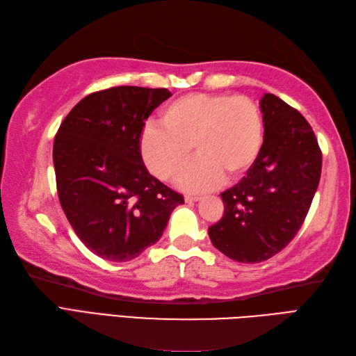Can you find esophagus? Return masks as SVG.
<instances>
[{
	"instance_id": "1",
	"label": "esophagus",
	"mask_w": 356,
	"mask_h": 356,
	"mask_svg": "<svg viewBox=\"0 0 356 356\" xmlns=\"http://www.w3.org/2000/svg\"><path fill=\"white\" fill-rule=\"evenodd\" d=\"M186 202H196L201 200V196H196V195H186Z\"/></svg>"
}]
</instances>
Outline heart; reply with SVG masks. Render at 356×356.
Masks as SVG:
<instances>
[{
	"instance_id": "obj_1",
	"label": "heart",
	"mask_w": 356,
	"mask_h": 356,
	"mask_svg": "<svg viewBox=\"0 0 356 356\" xmlns=\"http://www.w3.org/2000/svg\"><path fill=\"white\" fill-rule=\"evenodd\" d=\"M264 141V120L250 97L195 92L170 102L160 123L141 132L140 152L147 169L164 181L175 178L192 156L198 158L178 178L191 192L236 179L256 161Z\"/></svg>"
}]
</instances>
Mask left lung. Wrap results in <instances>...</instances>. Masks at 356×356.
Here are the masks:
<instances>
[{
    "label": "left lung",
    "instance_id": "1",
    "mask_svg": "<svg viewBox=\"0 0 356 356\" xmlns=\"http://www.w3.org/2000/svg\"><path fill=\"white\" fill-rule=\"evenodd\" d=\"M264 143L238 184L220 193L224 216L209 227L211 243L241 264H259L294 239L321 175L311 124L274 94L260 100Z\"/></svg>",
    "mask_w": 356,
    "mask_h": 356
}]
</instances>
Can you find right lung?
Returning <instances> with one entry per match:
<instances>
[{
	"label": "right lung",
	"instance_id": "right-lung-1",
	"mask_svg": "<svg viewBox=\"0 0 356 356\" xmlns=\"http://www.w3.org/2000/svg\"><path fill=\"white\" fill-rule=\"evenodd\" d=\"M172 96L165 88L114 86L71 109L54 137L59 201L77 238L109 262L138 257L163 236L183 195L147 172L145 122Z\"/></svg>",
	"mask_w": 356,
	"mask_h": 356
}]
</instances>
